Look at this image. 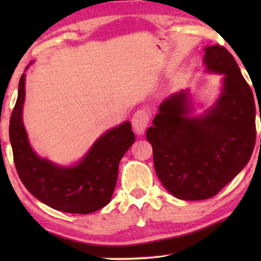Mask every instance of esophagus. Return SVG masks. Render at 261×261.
<instances>
[{
	"mask_svg": "<svg viewBox=\"0 0 261 261\" xmlns=\"http://www.w3.org/2000/svg\"><path fill=\"white\" fill-rule=\"evenodd\" d=\"M149 114L145 109H139L132 116V126L136 134L143 135L145 129H146L149 123Z\"/></svg>",
	"mask_w": 261,
	"mask_h": 261,
	"instance_id": "1",
	"label": "esophagus"
}]
</instances>
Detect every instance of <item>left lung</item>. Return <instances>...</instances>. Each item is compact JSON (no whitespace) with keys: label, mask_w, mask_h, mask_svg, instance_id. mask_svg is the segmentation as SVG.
Returning <instances> with one entry per match:
<instances>
[{"label":"left lung","mask_w":261,"mask_h":261,"mask_svg":"<svg viewBox=\"0 0 261 261\" xmlns=\"http://www.w3.org/2000/svg\"><path fill=\"white\" fill-rule=\"evenodd\" d=\"M204 63L208 71L224 74L214 107L202 116L188 117L182 91L163 101L146 131L158 177L182 200L219 193L246 166L255 144L253 94L233 56L223 46H208Z\"/></svg>","instance_id":"8db88e82"}]
</instances>
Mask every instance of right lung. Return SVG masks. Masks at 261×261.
Instances as JSON below:
<instances>
[{
	"label": "right lung",
	"instance_id": "obj_1",
	"mask_svg": "<svg viewBox=\"0 0 261 261\" xmlns=\"http://www.w3.org/2000/svg\"><path fill=\"white\" fill-rule=\"evenodd\" d=\"M25 99V73L9 124L14 162L21 183L43 204L67 213L88 214L112 199L118 165L136 137L127 121L100 137L79 165L62 168L39 158L31 148L21 120Z\"/></svg>",
	"mask_w": 261,
	"mask_h": 261
}]
</instances>
